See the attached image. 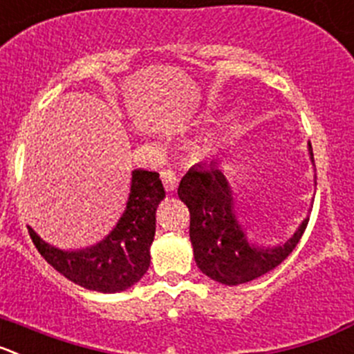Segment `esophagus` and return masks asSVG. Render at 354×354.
<instances>
[{"label": "esophagus", "mask_w": 354, "mask_h": 354, "mask_svg": "<svg viewBox=\"0 0 354 354\" xmlns=\"http://www.w3.org/2000/svg\"><path fill=\"white\" fill-rule=\"evenodd\" d=\"M160 178H162V185H164V188H166L167 192H174V190H176L178 178L173 171L171 169L160 171Z\"/></svg>", "instance_id": "esophagus-1"}]
</instances>
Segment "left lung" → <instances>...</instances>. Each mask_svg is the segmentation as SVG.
<instances>
[{"instance_id":"1","label":"left lung","mask_w":354,"mask_h":354,"mask_svg":"<svg viewBox=\"0 0 354 354\" xmlns=\"http://www.w3.org/2000/svg\"><path fill=\"white\" fill-rule=\"evenodd\" d=\"M313 162V148L309 145ZM178 196L190 211L194 259L207 277L222 285H243L276 269L295 250L306 230V218L293 237L276 248L248 243L234 214V201L225 176L214 162L197 164L178 187Z\"/></svg>"}]
</instances>
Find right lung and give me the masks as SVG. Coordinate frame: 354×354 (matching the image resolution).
I'll return each mask as SVG.
<instances>
[{
	"mask_svg": "<svg viewBox=\"0 0 354 354\" xmlns=\"http://www.w3.org/2000/svg\"><path fill=\"white\" fill-rule=\"evenodd\" d=\"M166 197L158 173H132L127 207L110 236L80 252H62L36 236H29L39 255L75 285L102 293L124 292L136 285L150 267V246L155 236V211Z\"/></svg>",
	"mask_w": 354,
	"mask_h": 354,
	"instance_id": "right-lung-1",
	"label": "right lung"
}]
</instances>
